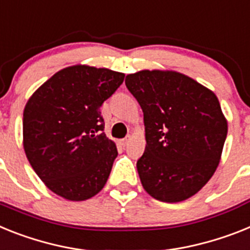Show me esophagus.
Here are the masks:
<instances>
[{"instance_id": "34e87169", "label": "esophagus", "mask_w": 250, "mask_h": 250, "mask_svg": "<svg viewBox=\"0 0 250 250\" xmlns=\"http://www.w3.org/2000/svg\"><path fill=\"white\" fill-rule=\"evenodd\" d=\"M129 140H131V137H129V136H128V137L123 138V140H121V145H122V146H125V145H127L129 142Z\"/></svg>"}]
</instances>
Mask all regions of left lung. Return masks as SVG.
Returning <instances> with one entry per match:
<instances>
[{
    "mask_svg": "<svg viewBox=\"0 0 250 250\" xmlns=\"http://www.w3.org/2000/svg\"><path fill=\"white\" fill-rule=\"evenodd\" d=\"M125 86L144 112L146 148L137 171L145 190L167 203L194 196L215 173L228 135L219 99L175 71L131 73Z\"/></svg>",
    "mask_w": 250,
    "mask_h": 250,
    "instance_id": "1",
    "label": "left lung"
}]
</instances>
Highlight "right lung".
Instances as JSON below:
<instances>
[{
	"label": "right lung",
	"instance_id": "obj_1",
	"mask_svg": "<svg viewBox=\"0 0 250 250\" xmlns=\"http://www.w3.org/2000/svg\"><path fill=\"white\" fill-rule=\"evenodd\" d=\"M125 73L71 66L30 96L24 109V150L44 184L68 201H85L105 186L118 155L104 133L100 106Z\"/></svg>",
	"mask_w": 250,
	"mask_h": 250
}]
</instances>
